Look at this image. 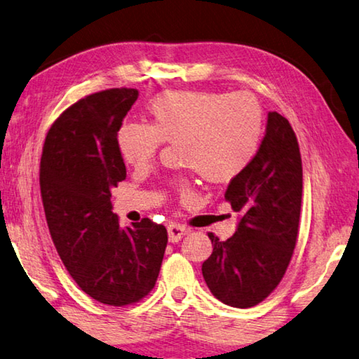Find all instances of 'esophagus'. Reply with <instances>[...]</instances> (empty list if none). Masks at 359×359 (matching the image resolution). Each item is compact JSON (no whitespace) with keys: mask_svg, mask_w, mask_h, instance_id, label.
<instances>
[{"mask_svg":"<svg viewBox=\"0 0 359 359\" xmlns=\"http://www.w3.org/2000/svg\"><path fill=\"white\" fill-rule=\"evenodd\" d=\"M190 231L189 226L180 225V224H170L168 226V235H169V241L170 243H179L182 238H184L187 233Z\"/></svg>","mask_w":359,"mask_h":359,"instance_id":"esophagus-1","label":"esophagus"}]
</instances>
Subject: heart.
<instances>
[{"instance_id":"b5f03b06","label":"heart","mask_w":359,"mask_h":359,"mask_svg":"<svg viewBox=\"0 0 359 359\" xmlns=\"http://www.w3.org/2000/svg\"><path fill=\"white\" fill-rule=\"evenodd\" d=\"M150 123H126L118 130L124 163L149 169L163 144L175 145L182 164L210 184L243 174L257 156L264 135V111L249 93L166 90L147 107ZM184 196L193 191L187 177L175 180Z\"/></svg>"}]
</instances>
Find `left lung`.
<instances>
[{
	"instance_id": "8db88e82",
	"label": "left lung",
	"mask_w": 359,
	"mask_h": 359,
	"mask_svg": "<svg viewBox=\"0 0 359 359\" xmlns=\"http://www.w3.org/2000/svg\"><path fill=\"white\" fill-rule=\"evenodd\" d=\"M225 200L240 214L238 229L226 241L209 233L214 249L201 270L214 297L249 309L275 291L297 243L302 158L294 129L280 113H269L257 156L230 182Z\"/></svg>"
}]
</instances>
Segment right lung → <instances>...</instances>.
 I'll return each instance as SVG.
<instances>
[{"label": "right lung", "instance_id": "add662e5", "mask_svg": "<svg viewBox=\"0 0 359 359\" xmlns=\"http://www.w3.org/2000/svg\"><path fill=\"white\" fill-rule=\"evenodd\" d=\"M137 97V89L115 88L68 107L49 129L39 166L57 252L81 291L111 306L149 295L168 244L163 225L121 226L111 210V189L126 179L118 130Z\"/></svg>", "mask_w": 359, "mask_h": 359}]
</instances>
